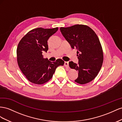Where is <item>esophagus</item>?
<instances>
[{
	"label": "esophagus",
	"mask_w": 122,
	"mask_h": 122,
	"mask_svg": "<svg viewBox=\"0 0 122 122\" xmlns=\"http://www.w3.org/2000/svg\"><path fill=\"white\" fill-rule=\"evenodd\" d=\"M69 63H68V62H64V66L65 67H69Z\"/></svg>",
	"instance_id": "1"
}]
</instances>
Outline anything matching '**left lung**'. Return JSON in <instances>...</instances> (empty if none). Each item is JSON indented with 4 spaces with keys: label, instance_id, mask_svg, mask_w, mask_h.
Masks as SVG:
<instances>
[{
    "label": "left lung",
    "instance_id": "obj_1",
    "mask_svg": "<svg viewBox=\"0 0 122 122\" xmlns=\"http://www.w3.org/2000/svg\"><path fill=\"white\" fill-rule=\"evenodd\" d=\"M60 30L71 48L77 50L78 64L69 62V67L78 71V77L75 81L80 84L91 82L98 75L103 62L98 37L90 27L83 24L61 27Z\"/></svg>",
    "mask_w": 122,
    "mask_h": 122
}]
</instances>
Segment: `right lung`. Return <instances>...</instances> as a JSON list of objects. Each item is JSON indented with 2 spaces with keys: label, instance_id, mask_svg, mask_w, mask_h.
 <instances>
[{
  "label": "right lung",
  "instance_id": "add662e5",
  "mask_svg": "<svg viewBox=\"0 0 122 122\" xmlns=\"http://www.w3.org/2000/svg\"><path fill=\"white\" fill-rule=\"evenodd\" d=\"M58 27H42L30 30L19 42L17 59L19 67L28 80L34 84H43L53 77L56 69L64 61L58 59L51 62L43 58L42 52L48 51L47 40L58 30Z\"/></svg>",
  "mask_w": 122,
  "mask_h": 122
}]
</instances>
